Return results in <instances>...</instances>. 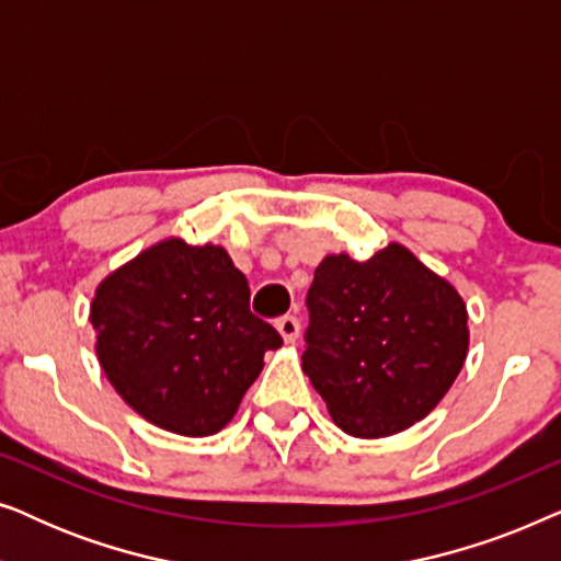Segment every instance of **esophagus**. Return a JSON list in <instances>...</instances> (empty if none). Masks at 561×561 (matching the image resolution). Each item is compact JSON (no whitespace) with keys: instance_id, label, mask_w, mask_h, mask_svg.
Here are the masks:
<instances>
[{"instance_id":"1","label":"esophagus","mask_w":561,"mask_h":561,"mask_svg":"<svg viewBox=\"0 0 561 561\" xmlns=\"http://www.w3.org/2000/svg\"><path fill=\"white\" fill-rule=\"evenodd\" d=\"M278 332L283 336V342H296L298 340V332H301V321L296 317H283L278 319Z\"/></svg>"}]
</instances>
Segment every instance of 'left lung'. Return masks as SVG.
Segmentation results:
<instances>
[{"mask_svg": "<svg viewBox=\"0 0 561 561\" xmlns=\"http://www.w3.org/2000/svg\"><path fill=\"white\" fill-rule=\"evenodd\" d=\"M306 306L304 373L350 436L380 439L426 419L467 359L462 296L398 242L363 263L327 255Z\"/></svg>", "mask_w": 561, "mask_h": 561, "instance_id": "8db88e82", "label": "left lung"}]
</instances>
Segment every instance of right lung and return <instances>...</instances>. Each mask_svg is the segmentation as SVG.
Segmentation results:
<instances>
[{"mask_svg":"<svg viewBox=\"0 0 561 561\" xmlns=\"http://www.w3.org/2000/svg\"><path fill=\"white\" fill-rule=\"evenodd\" d=\"M99 365L129 409L171 434L211 436L240 409L283 340L250 311L248 278L219 244L181 237L142 250L96 286Z\"/></svg>","mask_w":561,"mask_h":561,"instance_id":"right-lung-1","label":"right lung"}]
</instances>
